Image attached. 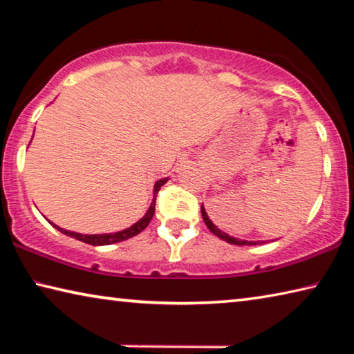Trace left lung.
<instances>
[{"label": "left lung", "mask_w": 354, "mask_h": 354, "mask_svg": "<svg viewBox=\"0 0 354 354\" xmlns=\"http://www.w3.org/2000/svg\"><path fill=\"white\" fill-rule=\"evenodd\" d=\"M201 215H203V220H205V223H206V226L209 227V231L212 232V234H215L217 237H220L221 241H225V242H227V243H232V245H256V242H248V241H241V239H236V237H231V236H227L226 232H223V231H220L217 226H215L212 221H211V218L207 217V214H206V211H205V207L201 206Z\"/></svg>", "instance_id": "obj_1"}]
</instances>
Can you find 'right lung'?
Returning a JSON list of instances; mask_svg holds the SVG:
<instances>
[{
    "instance_id": "right-lung-1",
    "label": "right lung",
    "mask_w": 354,
    "mask_h": 354,
    "mask_svg": "<svg viewBox=\"0 0 354 354\" xmlns=\"http://www.w3.org/2000/svg\"><path fill=\"white\" fill-rule=\"evenodd\" d=\"M169 181V178H164V179H159L158 183L154 184V198L151 201V206H149L148 212L143 215V217L134 223L128 230H123V231H118V232H113V234H80V232H71V231H65L62 227H59L56 225H53L55 227H57L59 231L64 232V234H67L70 237H75L77 241H81L84 243H88V245H93V247H97V245H111V243H117V242H123V241H128V239L134 237L142 232L145 227L148 226L149 221H151L153 215H154V207H156V196H158V192L160 190V187Z\"/></svg>"
}]
</instances>
